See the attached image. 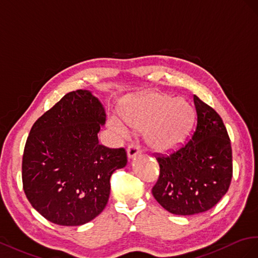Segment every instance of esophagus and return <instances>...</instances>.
Returning a JSON list of instances; mask_svg holds the SVG:
<instances>
[{"label": "esophagus", "mask_w": 258, "mask_h": 258, "mask_svg": "<svg viewBox=\"0 0 258 258\" xmlns=\"http://www.w3.org/2000/svg\"><path fill=\"white\" fill-rule=\"evenodd\" d=\"M141 152H142L141 145H139L137 142L132 143L128 146V148H127V156H128V158H134V157H136L137 154H139Z\"/></svg>", "instance_id": "obj_1"}]
</instances>
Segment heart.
<instances>
[{"label":"heart","instance_id":"heart-1","mask_svg":"<svg viewBox=\"0 0 258 258\" xmlns=\"http://www.w3.org/2000/svg\"><path fill=\"white\" fill-rule=\"evenodd\" d=\"M121 114L131 126L146 127L147 142L152 148L167 151L183 142L194 112L185 99L150 93L124 105ZM109 123L122 136L127 135L126 124L122 120L110 116Z\"/></svg>","mask_w":258,"mask_h":258}]
</instances>
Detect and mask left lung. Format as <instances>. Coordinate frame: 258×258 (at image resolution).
I'll list each match as a JSON object with an SVG mask.
<instances>
[{"mask_svg":"<svg viewBox=\"0 0 258 258\" xmlns=\"http://www.w3.org/2000/svg\"><path fill=\"white\" fill-rule=\"evenodd\" d=\"M196 122L189 138L168 154L156 152L159 178L154 199L175 215H194L214 207L229 189L232 150L222 117L194 95Z\"/></svg>","mask_w":258,"mask_h":258,"instance_id":"obj_1","label":"left lung"}]
</instances>
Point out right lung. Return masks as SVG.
Listing matches in <instances>:
<instances>
[{"mask_svg":"<svg viewBox=\"0 0 258 258\" xmlns=\"http://www.w3.org/2000/svg\"><path fill=\"white\" fill-rule=\"evenodd\" d=\"M105 109L91 92L77 90L42 114L31 127L23 157V187L49 222L80 226L107 205L112 173L127 163L125 148L99 145Z\"/></svg>","mask_w":258,"mask_h":258,"instance_id":"1","label":"right lung"}]
</instances>
